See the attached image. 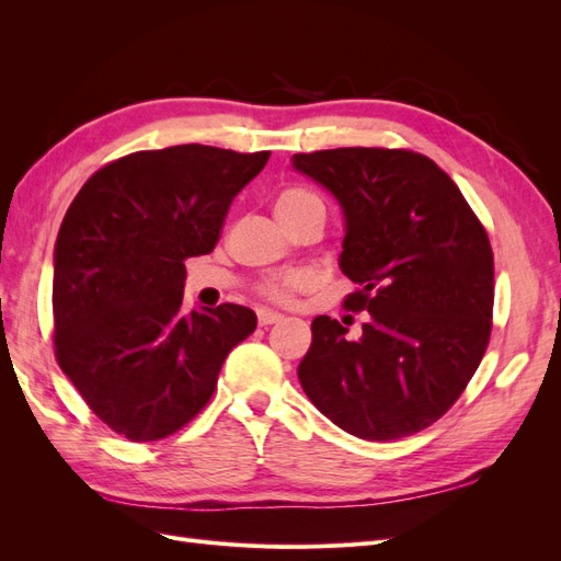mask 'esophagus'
<instances>
[{"mask_svg":"<svg viewBox=\"0 0 561 561\" xmlns=\"http://www.w3.org/2000/svg\"><path fill=\"white\" fill-rule=\"evenodd\" d=\"M257 320H260V325H262V328H268V325H276V322H283V320H285V316L274 313V311H264V309H260V311H257Z\"/></svg>","mask_w":561,"mask_h":561,"instance_id":"esophagus-1","label":"esophagus"}]
</instances>
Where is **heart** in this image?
<instances>
[{
    "instance_id": "1",
    "label": "heart",
    "mask_w": 561,
    "mask_h": 561,
    "mask_svg": "<svg viewBox=\"0 0 561 561\" xmlns=\"http://www.w3.org/2000/svg\"><path fill=\"white\" fill-rule=\"evenodd\" d=\"M311 206H320V201L307 192L301 190V186H287L283 190L276 198V217H287V215H295L304 208H311ZM307 276L301 274H287V276H278V278H271L264 287L262 293L264 297L274 299V301H290V297L301 290V287H307Z\"/></svg>"
}]
</instances>
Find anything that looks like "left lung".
Wrapping results in <instances>:
<instances>
[{"label":"left lung","mask_w":561,"mask_h":561,"mask_svg":"<svg viewBox=\"0 0 561 561\" xmlns=\"http://www.w3.org/2000/svg\"><path fill=\"white\" fill-rule=\"evenodd\" d=\"M293 168L328 190L344 215L339 268L367 311L363 334L330 316L311 322L297 375L304 393L360 439L431 426L463 393L491 334L494 254L454 180L404 149L342 147L295 154Z\"/></svg>","instance_id":"8db88e82"}]
</instances>
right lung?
<instances>
[{
  "mask_svg": "<svg viewBox=\"0 0 561 561\" xmlns=\"http://www.w3.org/2000/svg\"><path fill=\"white\" fill-rule=\"evenodd\" d=\"M268 151H135L89 178L54 250L56 358L91 410L133 443L190 423L229 351L257 328L239 304L182 309L184 260L208 254Z\"/></svg>",
  "mask_w": 561,
  "mask_h": 561,
  "instance_id": "add662e5",
  "label": "right lung"
}]
</instances>
